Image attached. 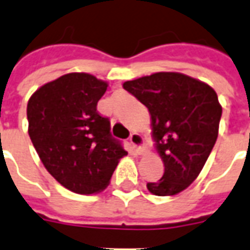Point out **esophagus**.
I'll list each match as a JSON object with an SVG mask.
<instances>
[{
	"label": "esophagus",
	"mask_w": 250,
	"mask_h": 250,
	"mask_svg": "<svg viewBox=\"0 0 250 250\" xmlns=\"http://www.w3.org/2000/svg\"><path fill=\"white\" fill-rule=\"evenodd\" d=\"M130 143L132 145V146L135 147L136 150H141L142 146H143V143H145V141H143L142 135H139L138 132H132V134L130 135Z\"/></svg>",
	"instance_id": "obj_1"
}]
</instances>
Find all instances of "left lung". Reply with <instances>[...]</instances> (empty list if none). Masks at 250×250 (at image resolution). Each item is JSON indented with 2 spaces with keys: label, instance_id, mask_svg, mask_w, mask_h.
<instances>
[{
  "label": "left lung",
  "instance_id": "left-lung-1",
  "mask_svg": "<svg viewBox=\"0 0 250 250\" xmlns=\"http://www.w3.org/2000/svg\"><path fill=\"white\" fill-rule=\"evenodd\" d=\"M151 115L152 136L165 165L148 182L155 195L181 193L198 177L218 136L222 108L213 88L178 72H158L123 84Z\"/></svg>",
  "mask_w": 250,
  "mask_h": 250
}]
</instances>
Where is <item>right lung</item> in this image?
Returning a JSON list of instances; mask_svg holds the SVG:
<instances>
[{"label":"right lung","instance_id":"obj_1","mask_svg":"<svg viewBox=\"0 0 250 250\" xmlns=\"http://www.w3.org/2000/svg\"><path fill=\"white\" fill-rule=\"evenodd\" d=\"M107 83L68 73L39 88L28 102L30 141L53 178L77 194L99 193L127 155L98 112Z\"/></svg>","mask_w":250,"mask_h":250}]
</instances>
